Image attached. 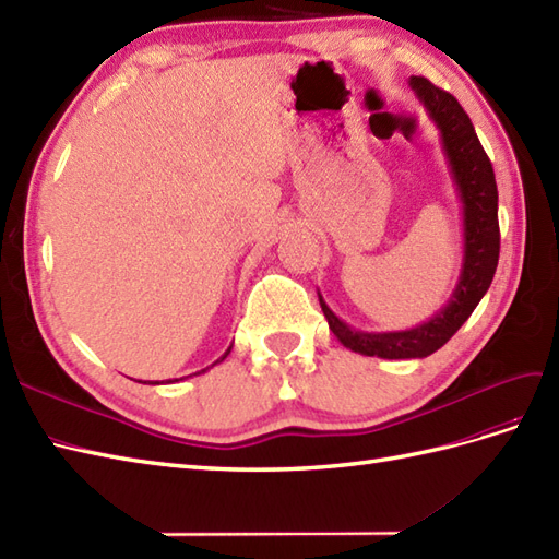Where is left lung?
<instances>
[{
	"mask_svg": "<svg viewBox=\"0 0 559 559\" xmlns=\"http://www.w3.org/2000/svg\"><path fill=\"white\" fill-rule=\"evenodd\" d=\"M408 84L441 132L443 153H447L457 195H461L463 203L465 250L461 278H457L449 305L437 311L429 321L411 328V331H354V328L335 317L319 295L328 325H331L333 335L342 345L356 354L380 356V359H423V356L435 354L439 347L447 345L489 290L500 252L498 189L493 167L489 155L481 148L467 112L449 92L435 87L427 78H411Z\"/></svg>",
	"mask_w": 559,
	"mask_h": 559,
	"instance_id": "left-lung-1",
	"label": "left lung"
}]
</instances>
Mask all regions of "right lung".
<instances>
[{
  "label": "right lung",
  "instance_id": "obj_1",
  "mask_svg": "<svg viewBox=\"0 0 559 559\" xmlns=\"http://www.w3.org/2000/svg\"><path fill=\"white\" fill-rule=\"evenodd\" d=\"M228 352H231V347H228V349H226V354L222 356V359H217V361H214V364H219V361H224V359H226V356H228ZM214 364H212V366H214ZM205 370H207V368H203V370H198V373H205ZM198 373H195V376H198Z\"/></svg>",
  "mask_w": 559,
  "mask_h": 559
}]
</instances>
